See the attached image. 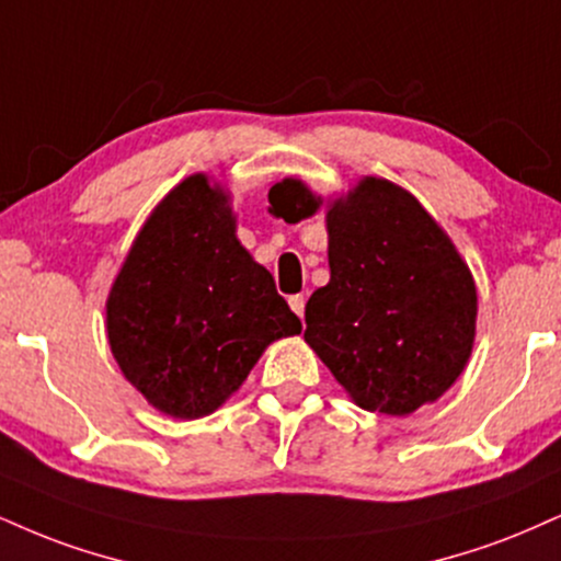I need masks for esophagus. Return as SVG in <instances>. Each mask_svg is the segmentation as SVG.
Segmentation results:
<instances>
[{"mask_svg": "<svg viewBox=\"0 0 561 561\" xmlns=\"http://www.w3.org/2000/svg\"><path fill=\"white\" fill-rule=\"evenodd\" d=\"M287 302H289V308H293L302 321V313H306V298H302V295H289Z\"/></svg>", "mask_w": 561, "mask_h": 561, "instance_id": "34e87169", "label": "esophagus"}]
</instances>
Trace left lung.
I'll use <instances>...</instances> for the list:
<instances>
[{
  "label": "left lung",
  "instance_id": "1",
  "mask_svg": "<svg viewBox=\"0 0 561 561\" xmlns=\"http://www.w3.org/2000/svg\"><path fill=\"white\" fill-rule=\"evenodd\" d=\"M274 214L323 206L302 180L268 191ZM329 285L310 295L306 342L357 408L410 415L468 366L478 293L468 263L413 193L360 178L327 204Z\"/></svg>",
  "mask_w": 561,
  "mask_h": 561
}]
</instances>
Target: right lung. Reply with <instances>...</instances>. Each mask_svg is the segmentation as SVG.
Returning <instances> with one entry per match:
<instances>
[{
  "mask_svg": "<svg viewBox=\"0 0 561 561\" xmlns=\"http://www.w3.org/2000/svg\"><path fill=\"white\" fill-rule=\"evenodd\" d=\"M229 191L208 174L174 185L135 234L106 298V336L159 413L195 421L242 387L300 319L240 245Z\"/></svg>",
  "mask_w": 561,
  "mask_h": 561,
  "instance_id": "right-lung-1",
  "label": "right lung"
}]
</instances>
